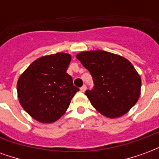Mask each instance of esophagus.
<instances>
[{
    "mask_svg": "<svg viewBox=\"0 0 159 159\" xmlns=\"http://www.w3.org/2000/svg\"><path fill=\"white\" fill-rule=\"evenodd\" d=\"M86 89H87V87L85 86V85H83V86L82 87L81 89H80V90H81V92H85V91H86Z\"/></svg>",
    "mask_w": 159,
    "mask_h": 159,
    "instance_id": "1",
    "label": "esophagus"
}]
</instances>
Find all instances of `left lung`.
<instances>
[{
    "label": "left lung",
    "instance_id": "8db88e82",
    "mask_svg": "<svg viewBox=\"0 0 159 159\" xmlns=\"http://www.w3.org/2000/svg\"><path fill=\"white\" fill-rule=\"evenodd\" d=\"M76 58L93 76V89L85 94L100 114L110 118L122 117L135 105L141 78L126 58L103 50L81 52Z\"/></svg>",
    "mask_w": 159,
    "mask_h": 159
}]
</instances>
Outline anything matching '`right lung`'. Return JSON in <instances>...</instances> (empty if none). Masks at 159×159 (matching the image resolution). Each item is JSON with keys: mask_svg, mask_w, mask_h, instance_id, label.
I'll return each instance as SVG.
<instances>
[{"mask_svg": "<svg viewBox=\"0 0 159 159\" xmlns=\"http://www.w3.org/2000/svg\"><path fill=\"white\" fill-rule=\"evenodd\" d=\"M71 55L57 52L32 62L17 83L21 107L30 117L42 123H54L68 109L79 89L66 73Z\"/></svg>", "mask_w": 159, "mask_h": 159, "instance_id": "add662e5", "label": "right lung"}]
</instances>
